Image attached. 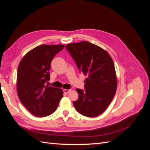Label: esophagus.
Here are the masks:
<instances>
[{
    "label": "esophagus",
    "mask_w": 150,
    "mask_h": 150,
    "mask_svg": "<svg viewBox=\"0 0 150 150\" xmlns=\"http://www.w3.org/2000/svg\"><path fill=\"white\" fill-rule=\"evenodd\" d=\"M63 92L65 94H67L68 93L70 92V89H63Z\"/></svg>",
    "instance_id": "esophagus-1"
}]
</instances>
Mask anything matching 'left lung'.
<instances>
[{
    "label": "left lung",
    "mask_w": 150,
    "mask_h": 150,
    "mask_svg": "<svg viewBox=\"0 0 150 150\" xmlns=\"http://www.w3.org/2000/svg\"><path fill=\"white\" fill-rule=\"evenodd\" d=\"M66 49L79 71L86 76L84 90L76 89L79 94L73 105L81 115L99 116L106 110L114 98L117 78L112 58L105 50L87 41L67 44Z\"/></svg>",
    "instance_id": "left-lung-1"
}]
</instances>
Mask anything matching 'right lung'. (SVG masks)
Returning a JSON list of instances; mask_svg holds the SVG:
<instances>
[{
  "label": "right lung",
  "instance_id": "right-lung-1",
  "mask_svg": "<svg viewBox=\"0 0 150 150\" xmlns=\"http://www.w3.org/2000/svg\"><path fill=\"white\" fill-rule=\"evenodd\" d=\"M64 47V45H40L27 53L18 66V96L27 110L35 116L51 115L63 97L61 89L46 84L50 80L51 61Z\"/></svg>",
  "mask_w": 150,
  "mask_h": 150
}]
</instances>
